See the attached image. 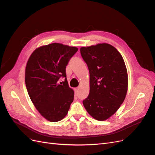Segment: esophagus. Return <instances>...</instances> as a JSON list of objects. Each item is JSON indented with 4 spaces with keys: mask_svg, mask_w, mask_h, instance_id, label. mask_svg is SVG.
<instances>
[{
    "mask_svg": "<svg viewBox=\"0 0 155 155\" xmlns=\"http://www.w3.org/2000/svg\"><path fill=\"white\" fill-rule=\"evenodd\" d=\"M79 88H74V91H75V92L76 93H78V91H79Z\"/></svg>",
    "mask_w": 155,
    "mask_h": 155,
    "instance_id": "34e87169",
    "label": "esophagus"
}]
</instances>
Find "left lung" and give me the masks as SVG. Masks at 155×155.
Segmentation results:
<instances>
[{"label": "left lung", "instance_id": "left-lung-1", "mask_svg": "<svg viewBox=\"0 0 155 155\" xmlns=\"http://www.w3.org/2000/svg\"><path fill=\"white\" fill-rule=\"evenodd\" d=\"M80 52L90 74V92L83 105L94 118L106 120L118 110L127 92L124 59L114 46L107 43L82 47Z\"/></svg>", "mask_w": 155, "mask_h": 155}]
</instances>
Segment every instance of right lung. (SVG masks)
<instances>
[{
  "instance_id": "right-lung-1",
  "label": "right lung",
  "mask_w": 155,
  "mask_h": 155,
  "mask_svg": "<svg viewBox=\"0 0 155 155\" xmlns=\"http://www.w3.org/2000/svg\"><path fill=\"white\" fill-rule=\"evenodd\" d=\"M78 48L60 43L41 46L31 54L25 70V83L30 99L48 121L61 120L68 113L74 92L68 86L66 67ZM60 77H64L62 84Z\"/></svg>"
}]
</instances>
